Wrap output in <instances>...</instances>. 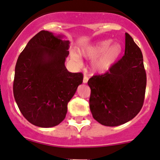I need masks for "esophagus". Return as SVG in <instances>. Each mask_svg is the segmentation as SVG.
Returning <instances> with one entry per match:
<instances>
[{"label": "esophagus", "mask_w": 160, "mask_h": 160, "mask_svg": "<svg viewBox=\"0 0 160 160\" xmlns=\"http://www.w3.org/2000/svg\"><path fill=\"white\" fill-rule=\"evenodd\" d=\"M88 81V77L87 76V75H84V78H83V83H87Z\"/></svg>", "instance_id": "34e87169"}]
</instances>
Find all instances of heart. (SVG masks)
<instances>
[{"label":"heart","instance_id":"1","mask_svg":"<svg viewBox=\"0 0 160 160\" xmlns=\"http://www.w3.org/2000/svg\"><path fill=\"white\" fill-rule=\"evenodd\" d=\"M112 42L111 39L98 41L82 48L78 53L81 56L93 60L91 66L95 72H105L116 63L122 53V44ZM71 57L75 62H79V57L75 53Z\"/></svg>","mask_w":160,"mask_h":160}]
</instances>
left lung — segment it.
<instances>
[{
    "label": "left lung",
    "instance_id": "8db88e82",
    "mask_svg": "<svg viewBox=\"0 0 160 160\" xmlns=\"http://www.w3.org/2000/svg\"><path fill=\"white\" fill-rule=\"evenodd\" d=\"M94 119L105 126H118L137 116L143 107L147 75L142 52L125 33V55L103 75L88 82Z\"/></svg>",
    "mask_w": 160,
    "mask_h": 160
}]
</instances>
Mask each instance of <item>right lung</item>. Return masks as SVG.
<instances>
[{
    "label": "right lung",
    "instance_id": "right-lung-1",
    "mask_svg": "<svg viewBox=\"0 0 160 160\" xmlns=\"http://www.w3.org/2000/svg\"><path fill=\"white\" fill-rule=\"evenodd\" d=\"M62 38L39 32L16 64L14 98L23 116L41 128L56 126L65 119L68 103L83 80L82 73L69 72L66 68L69 41Z\"/></svg>",
    "mask_w": 160,
    "mask_h": 160
}]
</instances>
